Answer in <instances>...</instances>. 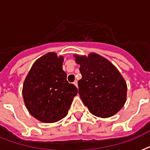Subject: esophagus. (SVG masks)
Returning a JSON list of instances; mask_svg holds the SVG:
<instances>
[{
  "mask_svg": "<svg viewBox=\"0 0 150 150\" xmlns=\"http://www.w3.org/2000/svg\"><path fill=\"white\" fill-rule=\"evenodd\" d=\"M74 85H75V86H76V87H78V84H77V81H76V80H75V81H74Z\"/></svg>",
  "mask_w": 150,
  "mask_h": 150,
  "instance_id": "1",
  "label": "esophagus"
}]
</instances>
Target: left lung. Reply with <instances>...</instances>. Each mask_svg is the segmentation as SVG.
Here are the masks:
<instances>
[{"label": "left lung", "mask_w": 150, "mask_h": 150, "mask_svg": "<svg viewBox=\"0 0 150 150\" xmlns=\"http://www.w3.org/2000/svg\"><path fill=\"white\" fill-rule=\"evenodd\" d=\"M80 64L82 79L78 81L79 94L93 115L107 118L124 106L127 86L117 67L95 53L86 56L74 54Z\"/></svg>", "instance_id": "left-lung-1"}]
</instances>
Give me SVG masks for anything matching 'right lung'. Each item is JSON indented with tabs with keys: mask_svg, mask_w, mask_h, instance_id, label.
Here are the masks:
<instances>
[{
	"mask_svg": "<svg viewBox=\"0 0 150 150\" xmlns=\"http://www.w3.org/2000/svg\"><path fill=\"white\" fill-rule=\"evenodd\" d=\"M64 57L50 52L36 60L23 85V98L29 112L40 122H55L64 118L78 93L67 80Z\"/></svg>",
	"mask_w": 150,
	"mask_h": 150,
	"instance_id": "right-lung-1",
	"label": "right lung"
}]
</instances>
